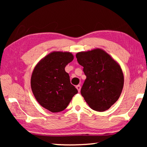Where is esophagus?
<instances>
[{"label": "esophagus", "instance_id": "obj_1", "mask_svg": "<svg viewBox=\"0 0 147 147\" xmlns=\"http://www.w3.org/2000/svg\"><path fill=\"white\" fill-rule=\"evenodd\" d=\"M76 89H78V92H80V89H81V86H80V85L76 86Z\"/></svg>", "mask_w": 147, "mask_h": 147}]
</instances>
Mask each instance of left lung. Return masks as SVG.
<instances>
[{
    "label": "left lung",
    "mask_w": 147,
    "mask_h": 147,
    "mask_svg": "<svg viewBox=\"0 0 147 147\" xmlns=\"http://www.w3.org/2000/svg\"><path fill=\"white\" fill-rule=\"evenodd\" d=\"M76 57L86 76L81 94L93 110H107L118 100L123 90L124 76L120 66L98 49L78 53Z\"/></svg>",
    "instance_id": "obj_1"
}]
</instances>
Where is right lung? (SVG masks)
I'll use <instances>...</instances> for the list:
<instances>
[{
  "mask_svg": "<svg viewBox=\"0 0 147 147\" xmlns=\"http://www.w3.org/2000/svg\"><path fill=\"white\" fill-rule=\"evenodd\" d=\"M73 58L70 53L53 52L41 59L32 73L31 88L35 98L51 112L64 110L78 93L65 71Z\"/></svg>",
  "mask_w": 147,
  "mask_h": 147,
  "instance_id": "add662e5",
  "label": "right lung"
}]
</instances>
